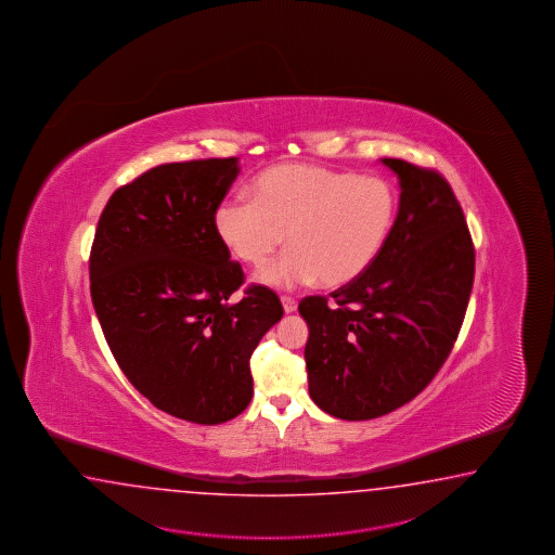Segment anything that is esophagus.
<instances>
[{
	"instance_id": "34e87169",
	"label": "esophagus",
	"mask_w": 555,
	"mask_h": 555,
	"mask_svg": "<svg viewBox=\"0 0 555 555\" xmlns=\"http://www.w3.org/2000/svg\"><path fill=\"white\" fill-rule=\"evenodd\" d=\"M281 302H283L284 312H286V314H291V312H295V310H296L295 298H291V296H283V298H281Z\"/></svg>"
}]
</instances>
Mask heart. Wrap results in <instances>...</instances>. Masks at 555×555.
<instances>
[{"instance_id": "obj_1", "label": "heart", "mask_w": 555, "mask_h": 555, "mask_svg": "<svg viewBox=\"0 0 555 555\" xmlns=\"http://www.w3.org/2000/svg\"><path fill=\"white\" fill-rule=\"evenodd\" d=\"M248 198H224L215 233L234 259L264 267L286 234L291 250L260 274L276 286H343L369 271L392 224L398 195L383 177L286 163L260 172Z\"/></svg>"}]
</instances>
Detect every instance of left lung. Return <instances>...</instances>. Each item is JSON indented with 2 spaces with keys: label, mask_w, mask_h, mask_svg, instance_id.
<instances>
[{
  "label": "left lung",
  "mask_w": 555,
  "mask_h": 555,
  "mask_svg": "<svg viewBox=\"0 0 555 555\" xmlns=\"http://www.w3.org/2000/svg\"><path fill=\"white\" fill-rule=\"evenodd\" d=\"M400 181L390 236L369 271L324 296H307L308 392L343 420L404 406L450 357L474 284L476 253L462 207L434 169L383 159Z\"/></svg>",
  "instance_id": "8db88e82"
}]
</instances>
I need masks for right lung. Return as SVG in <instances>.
<instances>
[{
	"mask_svg": "<svg viewBox=\"0 0 555 555\" xmlns=\"http://www.w3.org/2000/svg\"><path fill=\"white\" fill-rule=\"evenodd\" d=\"M238 159L153 167L119 186L101 212L89 257L91 300L119 369L153 406L222 424L253 398L250 354L283 305L245 283L215 233V210Z\"/></svg>",
	"mask_w": 555,
	"mask_h": 555,
	"instance_id": "obj_1",
	"label": "right lung"
}]
</instances>
